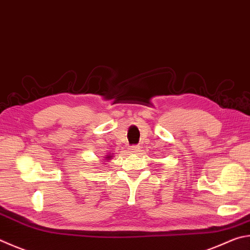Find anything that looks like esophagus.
Here are the masks:
<instances>
[{"label": "esophagus", "mask_w": 250, "mask_h": 250, "mask_svg": "<svg viewBox=\"0 0 250 250\" xmlns=\"http://www.w3.org/2000/svg\"><path fill=\"white\" fill-rule=\"evenodd\" d=\"M130 151L133 152V153H138V152H140V146H138V145H133V146H130Z\"/></svg>", "instance_id": "obj_1"}]
</instances>
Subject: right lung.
I'll list each match as a JSON object with an SVG mask.
<instances>
[{
  "mask_svg": "<svg viewBox=\"0 0 250 250\" xmlns=\"http://www.w3.org/2000/svg\"><path fill=\"white\" fill-rule=\"evenodd\" d=\"M109 158H112V156H108V157H107V160H109Z\"/></svg>",
  "mask_w": 250,
  "mask_h": 250,
  "instance_id": "add662e5",
  "label": "right lung"
}]
</instances>
